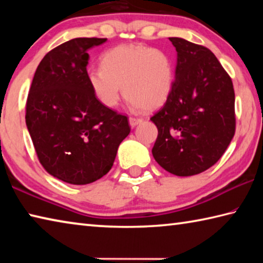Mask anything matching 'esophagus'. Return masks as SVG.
Returning a JSON list of instances; mask_svg holds the SVG:
<instances>
[{
  "label": "esophagus",
  "mask_w": 263,
  "mask_h": 263,
  "mask_svg": "<svg viewBox=\"0 0 263 263\" xmlns=\"http://www.w3.org/2000/svg\"><path fill=\"white\" fill-rule=\"evenodd\" d=\"M128 122H130V125L132 127H135L138 124H140L142 122V118H138V117H130L128 118Z\"/></svg>",
  "instance_id": "esophagus-1"
}]
</instances>
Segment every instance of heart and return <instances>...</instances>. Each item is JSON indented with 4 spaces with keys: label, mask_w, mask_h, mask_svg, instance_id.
<instances>
[{
    "label": "heart",
    "mask_w": 263,
    "mask_h": 263,
    "mask_svg": "<svg viewBox=\"0 0 263 263\" xmlns=\"http://www.w3.org/2000/svg\"><path fill=\"white\" fill-rule=\"evenodd\" d=\"M92 92L114 108L121 96L137 109L154 110L164 104L174 86V64L166 52L141 44H123L102 57V67L88 70Z\"/></svg>",
    "instance_id": "b5f03b06"
}]
</instances>
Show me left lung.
I'll return each instance as SVG.
<instances>
[{"instance_id":"obj_1","label":"left lung","mask_w":263,"mask_h":263,"mask_svg":"<svg viewBox=\"0 0 263 263\" xmlns=\"http://www.w3.org/2000/svg\"><path fill=\"white\" fill-rule=\"evenodd\" d=\"M177 52L175 80L166 103L151 117L158 127L152 154L177 176L212 167L235 132L234 89L216 55L202 45L169 38Z\"/></svg>"}]
</instances>
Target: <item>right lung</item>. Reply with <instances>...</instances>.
I'll return each mask as SVG.
<instances>
[{
	"mask_svg": "<svg viewBox=\"0 0 263 263\" xmlns=\"http://www.w3.org/2000/svg\"><path fill=\"white\" fill-rule=\"evenodd\" d=\"M106 38H75L38 65L26 100L25 122L39 162L52 176L88 184L112 167L131 131L125 115L102 104L87 79L89 48Z\"/></svg>",
	"mask_w": 263,
	"mask_h": 263,
	"instance_id": "right-lung-1",
	"label": "right lung"
}]
</instances>
